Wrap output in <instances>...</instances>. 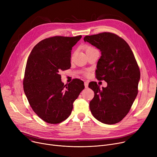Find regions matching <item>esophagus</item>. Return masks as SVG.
Instances as JSON below:
<instances>
[{"label":"esophagus","instance_id":"34e87169","mask_svg":"<svg viewBox=\"0 0 157 157\" xmlns=\"http://www.w3.org/2000/svg\"><path fill=\"white\" fill-rule=\"evenodd\" d=\"M84 84H85V88H88V83L87 81H85V83H84Z\"/></svg>","mask_w":157,"mask_h":157}]
</instances>
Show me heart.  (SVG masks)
<instances>
[{
    "instance_id": "1",
    "label": "heart",
    "mask_w": 157,
    "mask_h": 157,
    "mask_svg": "<svg viewBox=\"0 0 157 157\" xmlns=\"http://www.w3.org/2000/svg\"><path fill=\"white\" fill-rule=\"evenodd\" d=\"M94 48L92 47V46H86V48H85L86 52H88V51H89V50H90V49H94Z\"/></svg>"
}]
</instances>
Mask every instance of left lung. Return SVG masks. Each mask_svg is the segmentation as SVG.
<instances>
[{"instance_id": "8db88e82", "label": "left lung", "mask_w": 157, "mask_h": 157, "mask_svg": "<svg viewBox=\"0 0 157 157\" xmlns=\"http://www.w3.org/2000/svg\"><path fill=\"white\" fill-rule=\"evenodd\" d=\"M84 40L99 49L101 56L97 65L96 78L108 83L99 88L92 81L94 92L90 102L93 116L105 124L120 122L129 112L138 93L140 70L134 53L126 41L111 32L86 36Z\"/></svg>"}]
</instances>
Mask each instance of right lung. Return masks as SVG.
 Segmentation results:
<instances>
[{
    "instance_id": "1",
    "label": "right lung",
    "mask_w": 157,
    "mask_h": 157,
    "mask_svg": "<svg viewBox=\"0 0 157 157\" xmlns=\"http://www.w3.org/2000/svg\"><path fill=\"white\" fill-rule=\"evenodd\" d=\"M54 36L37 43L28 58L23 90L32 109L46 123L56 124L67 119L73 103L85 88L84 82L61 81V71L71 67L72 48L81 38Z\"/></svg>"
}]
</instances>
